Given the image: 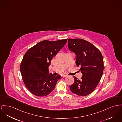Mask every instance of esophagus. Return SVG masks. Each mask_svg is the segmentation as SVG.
<instances>
[{"mask_svg":"<svg viewBox=\"0 0 122 122\" xmlns=\"http://www.w3.org/2000/svg\"><path fill=\"white\" fill-rule=\"evenodd\" d=\"M66 76H67L66 75H65V74H62V75H61L62 77H66Z\"/></svg>","mask_w":122,"mask_h":122,"instance_id":"1","label":"esophagus"}]
</instances>
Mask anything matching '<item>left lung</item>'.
Listing matches in <instances>:
<instances>
[{
    "label": "left lung",
    "mask_w": 122,
    "mask_h": 122,
    "mask_svg": "<svg viewBox=\"0 0 122 122\" xmlns=\"http://www.w3.org/2000/svg\"><path fill=\"white\" fill-rule=\"evenodd\" d=\"M69 50L76 54V64L82 74L81 80L73 76L74 82L70 86L73 93L86 96L98 85L104 70L103 56L91 43L81 39H68Z\"/></svg>",
    "instance_id": "1"
}]
</instances>
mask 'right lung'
I'll return each instance as SVG.
<instances>
[{"label": "right lung", "mask_w": 122, "mask_h": 122, "mask_svg": "<svg viewBox=\"0 0 122 122\" xmlns=\"http://www.w3.org/2000/svg\"><path fill=\"white\" fill-rule=\"evenodd\" d=\"M67 42V40L43 41L29 49L22 58L20 71L22 80L29 91L37 96H46L54 90L60 75L49 74L52 58Z\"/></svg>", "instance_id": "add662e5"}]
</instances>
